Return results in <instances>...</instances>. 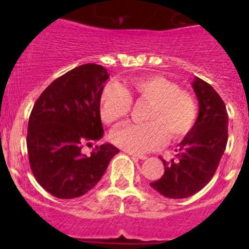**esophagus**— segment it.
Returning a JSON list of instances; mask_svg holds the SVG:
<instances>
[{
    "instance_id": "esophagus-1",
    "label": "esophagus",
    "mask_w": 249,
    "mask_h": 249,
    "mask_svg": "<svg viewBox=\"0 0 249 249\" xmlns=\"http://www.w3.org/2000/svg\"><path fill=\"white\" fill-rule=\"evenodd\" d=\"M127 154L131 155L132 158H136V159H140V160H145L147 159V157L145 155H141V154H136V153H131V152H127Z\"/></svg>"
}]
</instances>
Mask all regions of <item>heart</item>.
<instances>
[{"instance_id": "heart-1", "label": "heart", "mask_w": 249, "mask_h": 249, "mask_svg": "<svg viewBox=\"0 0 249 249\" xmlns=\"http://www.w3.org/2000/svg\"><path fill=\"white\" fill-rule=\"evenodd\" d=\"M130 92L142 101L152 102L145 124H127L112 134L113 142L132 153H147L162 145L167 135L183 139L195 124L197 105L194 96L180 90L176 83L160 76L137 78L129 88L109 84L101 95V117L115 125L129 115L132 107Z\"/></svg>"}]
</instances>
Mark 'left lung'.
Wrapping results in <instances>:
<instances>
[{"mask_svg": "<svg viewBox=\"0 0 249 249\" xmlns=\"http://www.w3.org/2000/svg\"><path fill=\"white\" fill-rule=\"evenodd\" d=\"M192 87L199 101L196 122L178 144L175 159H162L164 176L150 183L170 199H184L200 192L214 176L228 143V112L222 97L197 77Z\"/></svg>", "mask_w": 249, "mask_h": 249, "instance_id": "8db88e82", "label": "left lung"}]
</instances>
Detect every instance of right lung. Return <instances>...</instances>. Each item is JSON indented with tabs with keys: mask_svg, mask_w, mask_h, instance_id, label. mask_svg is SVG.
I'll use <instances>...</instances> for the list:
<instances>
[{
	"mask_svg": "<svg viewBox=\"0 0 249 249\" xmlns=\"http://www.w3.org/2000/svg\"><path fill=\"white\" fill-rule=\"evenodd\" d=\"M108 72L85 64L55 79L31 110L27 153L38 184L57 199H74L99 183L119 149L96 145L87 157L84 143L104 136L100 101Z\"/></svg>",
	"mask_w": 249,
	"mask_h": 249,
	"instance_id": "right-lung-1",
	"label": "right lung"
}]
</instances>
